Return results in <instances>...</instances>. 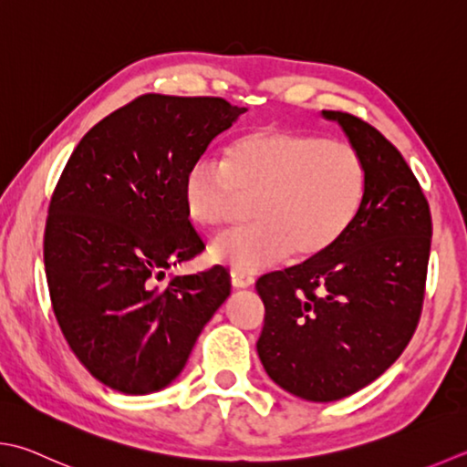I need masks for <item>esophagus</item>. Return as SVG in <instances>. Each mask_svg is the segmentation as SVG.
<instances>
[{
    "label": "esophagus",
    "instance_id": "obj_1",
    "mask_svg": "<svg viewBox=\"0 0 467 467\" xmlns=\"http://www.w3.org/2000/svg\"><path fill=\"white\" fill-rule=\"evenodd\" d=\"M231 283L234 289H246V287L254 285V279L251 275H244V273L231 271Z\"/></svg>",
    "mask_w": 467,
    "mask_h": 467
}]
</instances>
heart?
Listing matches in <instances>:
<instances>
[{
  "mask_svg": "<svg viewBox=\"0 0 467 467\" xmlns=\"http://www.w3.org/2000/svg\"><path fill=\"white\" fill-rule=\"evenodd\" d=\"M243 198H254L253 223L216 234L214 263L257 273L287 259L324 254L350 231L367 196V170L350 143L322 135L254 127L226 145L224 158H200L188 168L182 200L190 221L216 228Z\"/></svg>",
  "mask_w": 467,
  "mask_h": 467,
  "instance_id": "obj_1",
  "label": "heart"
}]
</instances>
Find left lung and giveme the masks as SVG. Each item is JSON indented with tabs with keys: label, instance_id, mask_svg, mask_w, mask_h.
<instances>
[{
	"label": "left lung",
	"instance_id": "1",
	"mask_svg": "<svg viewBox=\"0 0 467 467\" xmlns=\"http://www.w3.org/2000/svg\"><path fill=\"white\" fill-rule=\"evenodd\" d=\"M336 121L367 170V196L330 251L257 281L265 326L257 354L283 390L330 403L370 385L419 322L431 251V213L400 151L362 119Z\"/></svg>",
	"mask_w": 467,
	"mask_h": 467
}]
</instances>
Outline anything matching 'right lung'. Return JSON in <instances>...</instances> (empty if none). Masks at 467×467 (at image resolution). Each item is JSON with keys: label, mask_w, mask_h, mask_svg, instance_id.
I'll return each mask as SVG.
<instances>
[{"label": "right lung", "mask_w": 467, "mask_h": 467, "mask_svg": "<svg viewBox=\"0 0 467 467\" xmlns=\"http://www.w3.org/2000/svg\"><path fill=\"white\" fill-rule=\"evenodd\" d=\"M244 111L218 97L143 95L72 151L50 200L44 267L70 350L103 385L125 395L171 385L231 296L223 267L160 281L204 251L182 184Z\"/></svg>", "instance_id": "add662e5"}]
</instances>
